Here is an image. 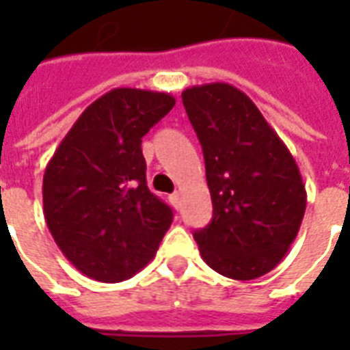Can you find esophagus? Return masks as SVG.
I'll list each match as a JSON object with an SVG mask.
<instances>
[{
    "label": "esophagus",
    "instance_id": "obj_1",
    "mask_svg": "<svg viewBox=\"0 0 350 350\" xmlns=\"http://www.w3.org/2000/svg\"><path fill=\"white\" fill-rule=\"evenodd\" d=\"M170 202H172L176 208H180V204H182V193H180V191L172 193V195H170Z\"/></svg>",
    "mask_w": 350,
    "mask_h": 350
}]
</instances>
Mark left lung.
<instances>
[{
  "label": "left lung",
  "mask_w": 350,
  "mask_h": 350,
  "mask_svg": "<svg viewBox=\"0 0 350 350\" xmlns=\"http://www.w3.org/2000/svg\"><path fill=\"white\" fill-rule=\"evenodd\" d=\"M183 107L202 146L212 195L210 225L195 230L204 262L250 281L278 266L300 230L306 187L296 161L238 88H187Z\"/></svg>",
  "instance_id": "1"
}]
</instances>
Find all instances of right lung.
I'll return each mask as SVG.
<instances>
[{
	"mask_svg": "<svg viewBox=\"0 0 350 350\" xmlns=\"http://www.w3.org/2000/svg\"><path fill=\"white\" fill-rule=\"evenodd\" d=\"M174 105L168 93L116 88L80 114L46 165L44 219L57 247L88 278H131L170 227V206L148 189L140 144Z\"/></svg>",
	"mask_w": 350,
	"mask_h": 350,
	"instance_id": "add662e5",
	"label": "right lung"
}]
</instances>
